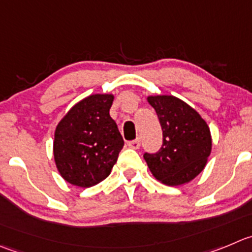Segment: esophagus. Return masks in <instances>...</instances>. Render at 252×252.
Listing matches in <instances>:
<instances>
[{"label":"esophagus","instance_id":"esophagus-1","mask_svg":"<svg viewBox=\"0 0 252 252\" xmlns=\"http://www.w3.org/2000/svg\"><path fill=\"white\" fill-rule=\"evenodd\" d=\"M140 140H133V141H128L127 142V146L130 148H133V150H137V148H140Z\"/></svg>","mask_w":252,"mask_h":252}]
</instances>
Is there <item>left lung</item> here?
Returning a JSON list of instances; mask_svg holds the SVG:
<instances>
[{"mask_svg":"<svg viewBox=\"0 0 252 252\" xmlns=\"http://www.w3.org/2000/svg\"><path fill=\"white\" fill-rule=\"evenodd\" d=\"M163 131V145L155 155L145 153L146 163L157 181L177 187L193 181L208 163L212 133L195 109L173 95H148Z\"/></svg>","mask_w":252,"mask_h":252,"instance_id":"obj_1","label":"left lung"}]
</instances>
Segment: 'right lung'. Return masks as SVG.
<instances>
[{
  "label": "right lung",
  "instance_id": "add662e5",
  "mask_svg": "<svg viewBox=\"0 0 252 252\" xmlns=\"http://www.w3.org/2000/svg\"><path fill=\"white\" fill-rule=\"evenodd\" d=\"M112 94H93L76 102L57 125L53 156L62 178L90 188L111 173L124 140L110 116Z\"/></svg>",
  "mask_w": 252,
  "mask_h": 252
}]
</instances>
